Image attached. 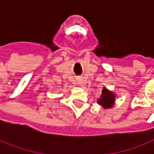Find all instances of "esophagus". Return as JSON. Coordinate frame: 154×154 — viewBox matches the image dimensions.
<instances>
[{
	"label": "esophagus",
	"mask_w": 154,
	"mask_h": 154,
	"mask_svg": "<svg viewBox=\"0 0 154 154\" xmlns=\"http://www.w3.org/2000/svg\"><path fill=\"white\" fill-rule=\"evenodd\" d=\"M82 79H77V85L81 86V85H82Z\"/></svg>",
	"instance_id": "1"
}]
</instances>
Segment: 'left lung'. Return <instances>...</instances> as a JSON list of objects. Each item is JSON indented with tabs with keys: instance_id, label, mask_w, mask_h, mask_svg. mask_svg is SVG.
Returning a JSON list of instances; mask_svg holds the SVG:
<instances>
[{
	"instance_id": "1",
	"label": "left lung",
	"mask_w": 154,
	"mask_h": 154,
	"mask_svg": "<svg viewBox=\"0 0 154 154\" xmlns=\"http://www.w3.org/2000/svg\"><path fill=\"white\" fill-rule=\"evenodd\" d=\"M102 97L97 100V103L100 105H102L105 108L112 107V105L114 103L115 96L113 93L108 92L106 88H104L102 91Z\"/></svg>"
}]
</instances>
